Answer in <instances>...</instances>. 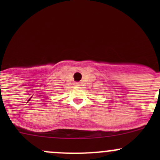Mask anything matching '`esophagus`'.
Instances as JSON below:
<instances>
[{
	"label": "esophagus",
	"mask_w": 160,
	"mask_h": 160,
	"mask_svg": "<svg viewBox=\"0 0 160 160\" xmlns=\"http://www.w3.org/2000/svg\"><path fill=\"white\" fill-rule=\"evenodd\" d=\"M74 85H75L76 87H79V86H80V83H78V82H76V83H74Z\"/></svg>",
	"instance_id": "1"
}]
</instances>
